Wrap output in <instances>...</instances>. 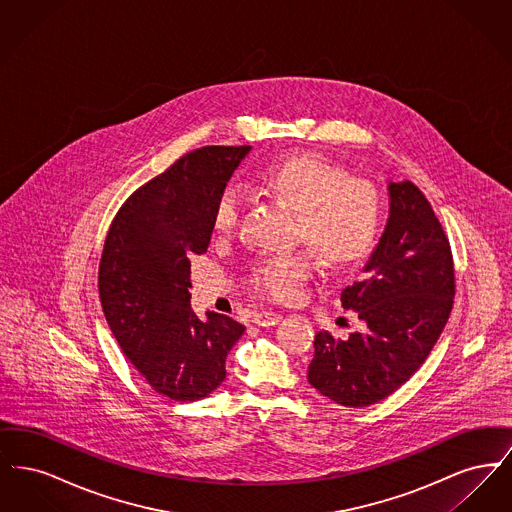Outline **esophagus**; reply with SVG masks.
<instances>
[{"instance_id":"1","label":"esophagus","mask_w":512,"mask_h":512,"mask_svg":"<svg viewBox=\"0 0 512 512\" xmlns=\"http://www.w3.org/2000/svg\"><path fill=\"white\" fill-rule=\"evenodd\" d=\"M280 320H282V315L272 313V311H257V313H253V322H255L257 326H263V328L274 326V324H278Z\"/></svg>"}]
</instances>
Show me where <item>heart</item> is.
<instances>
[{
  "instance_id": "heart-1",
  "label": "heart",
  "mask_w": 512,
  "mask_h": 512,
  "mask_svg": "<svg viewBox=\"0 0 512 512\" xmlns=\"http://www.w3.org/2000/svg\"><path fill=\"white\" fill-rule=\"evenodd\" d=\"M259 186L297 209V240H307L330 267L359 263L374 244L382 199L378 190L322 155L305 153L272 163L259 176ZM244 192L238 184L222 188L215 209L213 228L230 234L242 217ZM315 259L309 249L261 259L249 276L251 288L276 301L293 299L311 276Z\"/></svg>"
}]
</instances>
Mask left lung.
Returning <instances> with one entry per match:
<instances>
[{
	"label": "left lung",
	"mask_w": 512,
	"mask_h": 512,
	"mask_svg": "<svg viewBox=\"0 0 512 512\" xmlns=\"http://www.w3.org/2000/svg\"><path fill=\"white\" fill-rule=\"evenodd\" d=\"M390 219L357 280L341 292L363 332L315 338L309 384L343 407H368L399 390L430 355L453 309L451 245L413 182H390Z\"/></svg>",
	"instance_id": "1"
}]
</instances>
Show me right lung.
<instances>
[{
  "label": "right lung",
  "instance_id": "right-lung-1",
  "mask_svg": "<svg viewBox=\"0 0 512 512\" xmlns=\"http://www.w3.org/2000/svg\"><path fill=\"white\" fill-rule=\"evenodd\" d=\"M249 146H207L180 157L122 203L99 261V299L122 353L172 401H197L226 378L245 326L190 307V259L207 251L213 209Z\"/></svg>",
  "mask_w": 512,
  "mask_h": 512
}]
</instances>
